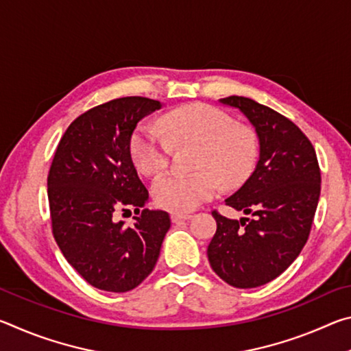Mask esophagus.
<instances>
[{
	"mask_svg": "<svg viewBox=\"0 0 351 351\" xmlns=\"http://www.w3.org/2000/svg\"><path fill=\"white\" fill-rule=\"evenodd\" d=\"M192 215H189V213H182V212H173L171 213V221L178 223V221H184V219H190Z\"/></svg>",
	"mask_w": 351,
	"mask_h": 351,
	"instance_id": "esophagus-1",
	"label": "esophagus"
}]
</instances>
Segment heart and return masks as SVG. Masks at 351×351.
<instances>
[{"label": "heart", "instance_id": "b5f03b06", "mask_svg": "<svg viewBox=\"0 0 351 351\" xmlns=\"http://www.w3.org/2000/svg\"><path fill=\"white\" fill-rule=\"evenodd\" d=\"M161 125L176 144H199L197 173L171 171L153 186L156 203L167 210L189 212L210 199L219 182L237 186L246 180L257 161L258 142L251 128L234 125L232 117L207 104H190L170 111ZM153 123L136 128L130 142L132 158L145 175H158L167 167L171 144Z\"/></svg>", "mask_w": 351, "mask_h": 351}]
</instances>
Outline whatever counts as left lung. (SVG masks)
I'll list each match as a JSON object with an SVG mask.
<instances>
[{"mask_svg":"<svg viewBox=\"0 0 351 351\" xmlns=\"http://www.w3.org/2000/svg\"><path fill=\"white\" fill-rule=\"evenodd\" d=\"M219 104L239 110L254 127L258 161L245 184L224 199L252 218L212 212L217 232L207 257L230 287L257 288L280 276L305 246L320 195L317 156L299 127L269 106L241 96Z\"/></svg>","mask_w":351,"mask_h":351,"instance_id":"1","label":"left lung"}]
</instances>
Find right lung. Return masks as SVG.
Wrapping results in <instances>:
<instances>
[{
  "mask_svg": "<svg viewBox=\"0 0 351 351\" xmlns=\"http://www.w3.org/2000/svg\"><path fill=\"white\" fill-rule=\"evenodd\" d=\"M147 97H121L71 123L47 176L52 234L68 263L94 288L127 293L150 276L170 217L150 210L148 190L134 169L130 142L138 123L161 110ZM133 206V226L116 222Z\"/></svg>",
  "mask_w": 351,
  "mask_h": 351,
  "instance_id": "right-lung-1",
  "label": "right lung"
}]
</instances>
